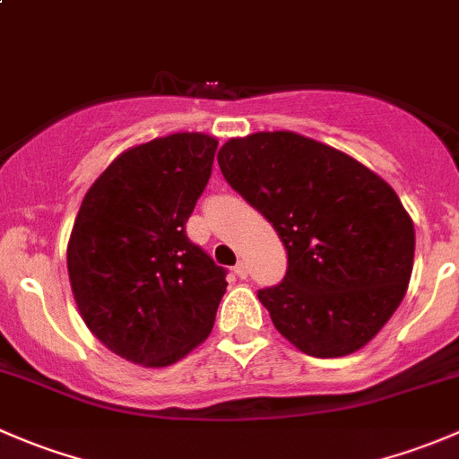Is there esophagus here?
<instances>
[{
    "mask_svg": "<svg viewBox=\"0 0 459 459\" xmlns=\"http://www.w3.org/2000/svg\"><path fill=\"white\" fill-rule=\"evenodd\" d=\"M235 273H238V277H242V280H247V277H248V264L244 262V259H239L238 266H235Z\"/></svg>",
    "mask_w": 459,
    "mask_h": 459,
    "instance_id": "34e87169",
    "label": "esophagus"
}]
</instances>
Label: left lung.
I'll return each mask as SVG.
<instances>
[{"instance_id": "8db88e82", "label": "left lung", "mask_w": 459, "mask_h": 459, "mask_svg": "<svg viewBox=\"0 0 459 459\" xmlns=\"http://www.w3.org/2000/svg\"><path fill=\"white\" fill-rule=\"evenodd\" d=\"M217 161L289 255L284 280L257 290L277 331L313 358L368 344L413 271L415 229L397 193L346 152L290 131L233 137Z\"/></svg>"}]
</instances>
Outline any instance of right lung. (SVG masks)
Masks as SVG:
<instances>
[{
	"label": "right lung",
	"mask_w": 459,
	"mask_h": 459,
	"mask_svg": "<svg viewBox=\"0 0 459 459\" xmlns=\"http://www.w3.org/2000/svg\"><path fill=\"white\" fill-rule=\"evenodd\" d=\"M217 140L175 133L133 146L88 188L68 239L80 316L119 358L175 364L211 333L226 271L186 238Z\"/></svg>",
	"instance_id": "add662e5"
}]
</instances>
